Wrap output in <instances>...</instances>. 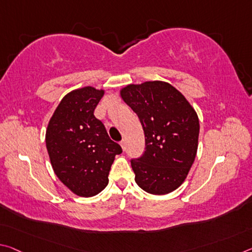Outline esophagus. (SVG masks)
<instances>
[{
    "label": "esophagus",
    "instance_id": "esophagus-1",
    "mask_svg": "<svg viewBox=\"0 0 252 252\" xmlns=\"http://www.w3.org/2000/svg\"><path fill=\"white\" fill-rule=\"evenodd\" d=\"M120 146L122 147V149H123V150L126 149V140H125V139H123V140H122L121 142H120Z\"/></svg>",
    "mask_w": 252,
    "mask_h": 252
}]
</instances>
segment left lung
Listing matches in <instances>:
<instances>
[{
    "mask_svg": "<svg viewBox=\"0 0 252 252\" xmlns=\"http://www.w3.org/2000/svg\"><path fill=\"white\" fill-rule=\"evenodd\" d=\"M120 96L137 113L145 132V154L131 160L135 183L149 194L171 193L185 181L196 157V111L162 81L129 84L120 90Z\"/></svg>",
    "mask_w": 252,
    "mask_h": 252,
    "instance_id": "8db88e82",
    "label": "left lung"
}]
</instances>
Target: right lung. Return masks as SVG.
I'll return each instance as SVG.
<instances>
[{
    "label": "right lung",
    "mask_w": 252,
    "mask_h": 252,
    "mask_svg": "<svg viewBox=\"0 0 252 252\" xmlns=\"http://www.w3.org/2000/svg\"><path fill=\"white\" fill-rule=\"evenodd\" d=\"M104 93L93 86L67 93L46 130V146L55 174L82 197L95 196L105 189L115 156L122 153L94 115Z\"/></svg>",
    "instance_id": "1"
}]
</instances>
